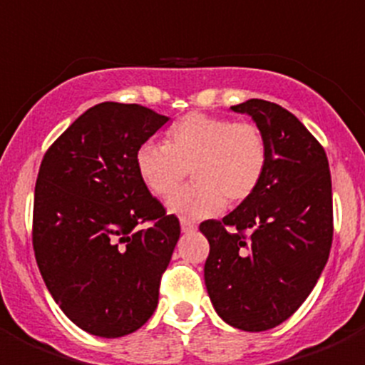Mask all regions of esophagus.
Returning a JSON list of instances; mask_svg holds the SVG:
<instances>
[{
  "label": "esophagus",
  "mask_w": 365,
  "mask_h": 365,
  "mask_svg": "<svg viewBox=\"0 0 365 365\" xmlns=\"http://www.w3.org/2000/svg\"><path fill=\"white\" fill-rule=\"evenodd\" d=\"M195 225L192 221H180V230L185 232V234H190V232H195Z\"/></svg>",
  "instance_id": "obj_1"
}]
</instances>
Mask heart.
<instances>
[{
  "instance_id": "b5f03b06",
  "label": "heart",
  "mask_w": 365,
  "mask_h": 365,
  "mask_svg": "<svg viewBox=\"0 0 365 365\" xmlns=\"http://www.w3.org/2000/svg\"><path fill=\"white\" fill-rule=\"evenodd\" d=\"M269 163L263 131L252 122L192 113L168 130L163 144L144 143L135 153V168L157 197L172 195L188 170L195 185L168 199L170 214L182 221L212 217L247 201L261 185Z\"/></svg>"
}]
</instances>
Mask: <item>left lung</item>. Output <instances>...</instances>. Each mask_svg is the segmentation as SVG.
<instances>
[{"label": "left lung", "mask_w": 365, "mask_h": 365, "mask_svg": "<svg viewBox=\"0 0 365 365\" xmlns=\"http://www.w3.org/2000/svg\"><path fill=\"white\" fill-rule=\"evenodd\" d=\"M263 131L267 172L256 192L221 221L201 222L210 243L206 291L232 327L259 333L305 302L333 243V188L324 148L282 106L250 98L232 106Z\"/></svg>", "instance_id": "8db88e82"}]
</instances>
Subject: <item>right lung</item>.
Masks as SVG:
<instances>
[{
  "label": "right lung",
  "mask_w": 365,
  "mask_h": 365,
  "mask_svg": "<svg viewBox=\"0 0 365 365\" xmlns=\"http://www.w3.org/2000/svg\"><path fill=\"white\" fill-rule=\"evenodd\" d=\"M168 120L144 106L102 102L41 160L32 217L38 269L63 314L95 336L133 333L159 303L180 227L140 180L135 153Z\"/></svg>",
  "instance_id": "add662e5"
}]
</instances>
